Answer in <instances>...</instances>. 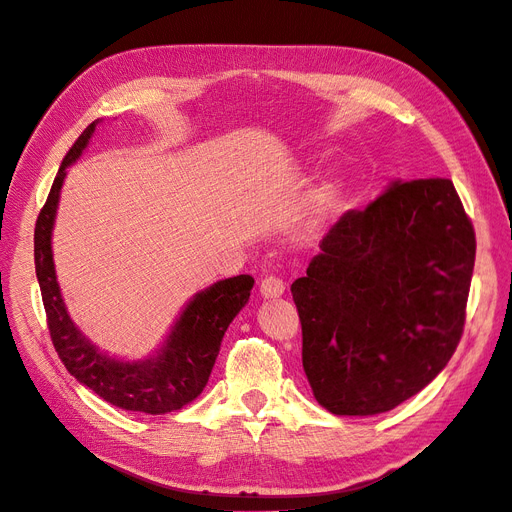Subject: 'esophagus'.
<instances>
[{
	"instance_id": "esophagus-1",
	"label": "esophagus",
	"mask_w": 512,
	"mask_h": 512,
	"mask_svg": "<svg viewBox=\"0 0 512 512\" xmlns=\"http://www.w3.org/2000/svg\"><path fill=\"white\" fill-rule=\"evenodd\" d=\"M259 293L263 295V298H268V300L280 298V295L285 293V283L278 276H266V278H261Z\"/></svg>"
}]
</instances>
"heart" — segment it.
Listing matches in <instances>:
<instances>
[{
    "label": "heart",
    "mask_w": 512,
    "mask_h": 512,
    "mask_svg": "<svg viewBox=\"0 0 512 512\" xmlns=\"http://www.w3.org/2000/svg\"><path fill=\"white\" fill-rule=\"evenodd\" d=\"M344 195V180L340 176H329L327 180L312 191L308 200V219L312 223H321L332 217L340 208Z\"/></svg>",
    "instance_id": "heart-1"
}]
</instances>
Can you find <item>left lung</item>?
Returning a JSON list of instances; mask_svg holds the SVG:
<instances>
[{"label": "left lung", "instance_id": "1", "mask_svg": "<svg viewBox=\"0 0 512 512\" xmlns=\"http://www.w3.org/2000/svg\"><path fill=\"white\" fill-rule=\"evenodd\" d=\"M291 285L302 364L334 415L387 412L430 385L466 321L476 238L449 178L393 180L349 210Z\"/></svg>", "mask_w": 512, "mask_h": 512}]
</instances>
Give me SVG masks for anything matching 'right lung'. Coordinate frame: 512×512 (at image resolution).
<instances>
[{
    "label": "right lung",
    "mask_w": 512,
    "mask_h": 512,
    "mask_svg": "<svg viewBox=\"0 0 512 512\" xmlns=\"http://www.w3.org/2000/svg\"><path fill=\"white\" fill-rule=\"evenodd\" d=\"M97 123L100 119L82 131L65 155L48 200L36 221V276L42 291L48 332H51V340L63 366L78 383L95 391L102 400L123 410L166 415V412L180 410L193 402L204 391L214 361H217L221 340L229 323L249 302L255 280L249 274H240L217 280L208 289L195 293L185 310L180 312L161 349L148 359H114L82 336L68 315L57 283L53 227L65 174L87 148Z\"/></svg>",
    "instance_id": "obj_1"
}]
</instances>
